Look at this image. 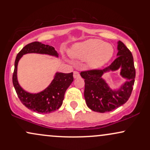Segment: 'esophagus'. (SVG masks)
Masks as SVG:
<instances>
[{"label":"esophagus","instance_id":"34e87169","mask_svg":"<svg viewBox=\"0 0 150 150\" xmlns=\"http://www.w3.org/2000/svg\"><path fill=\"white\" fill-rule=\"evenodd\" d=\"M80 77V73L77 71H74L73 72V77L74 78H77V77Z\"/></svg>","mask_w":150,"mask_h":150}]
</instances>
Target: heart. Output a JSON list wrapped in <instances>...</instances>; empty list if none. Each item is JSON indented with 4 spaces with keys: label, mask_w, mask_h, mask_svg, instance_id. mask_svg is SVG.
I'll list each match as a JSON object with an SVG mask.
<instances>
[{
    "label": "heart",
    "mask_w": 150,
    "mask_h": 150,
    "mask_svg": "<svg viewBox=\"0 0 150 150\" xmlns=\"http://www.w3.org/2000/svg\"><path fill=\"white\" fill-rule=\"evenodd\" d=\"M73 58L86 60V65L89 69L101 68L112 59L114 48L112 44L104 43L97 39H89L77 43L68 51Z\"/></svg>",
    "instance_id": "1"
}]
</instances>
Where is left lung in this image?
Returning a JSON list of instances; mask_svg holds the SVG:
<instances>
[{
	"mask_svg": "<svg viewBox=\"0 0 150 150\" xmlns=\"http://www.w3.org/2000/svg\"><path fill=\"white\" fill-rule=\"evenodd\" d=\"M117 58L104 70L81 72L85 79V97L87 106L92 111L106 113L124 104L130 97L135 77L133 57L123 42H117ZM120 70V75L125 80L119 87L111 88L102 76L110 71Z\"/></svg>",
	"mask_w": 150,
	"mask_h": 150,
	"instance_id": "obj_1",
	"label": "left lung"
}]
</instances>
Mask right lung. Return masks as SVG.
Returning <instances> with one entry per match:
<instances>
[{
	"instance_id": "obj_1",
	"label": "right lung",
	"mask_w": 150,
	"mask_h": 150,
	"mask_svg": "<svg viewBox=\"0 0 150 150\" xmlns=\"http://www.w3.org/2000/svg\"><path fill=\"white\" fill-rule=\"evenodd\" d=\"M27 53H39L58 58V53L52 46L34 42L26 45L17 55L13 83L19 99L27 108L34 112L49 113L61 106L65 93L73 81V73L56 72L53 80L45 89L38 93L27 92L20 85L18 80V65L20 60Z\"/></svg>"
}]
</instances>
